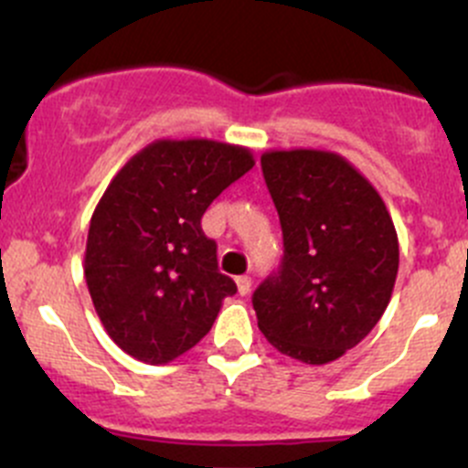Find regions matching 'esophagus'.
<instances>
[{
	"label": "esophagus",
	"mask_w": 468,
	"mask_h": 468,
	"mask_svg": "<svg viewBox=\"0 0 468 468\" xmlns=\"http://www.w3.org/2000/svg\"><path fill=\"white\" fill-rule=\"evenodd\" d=\"M235 282H238V292L242 296H247L249 292H251V278H249V276H239Z\"/></svg>",
	"instance_id": "34e87169"
}]
</instances>
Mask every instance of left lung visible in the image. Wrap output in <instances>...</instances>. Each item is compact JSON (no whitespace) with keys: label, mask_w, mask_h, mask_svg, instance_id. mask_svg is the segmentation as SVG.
Listing matches in <instances>:
<instances>
[{"label":"left lung","mask_w":468,"mask_h":468,"mask_svg":"<svg viewBox=\"0 0 468 468\" xmlns=\"http://www.w3.org/2000/svg\"><path fill=\"white\" fill-rule=\"evenodd\" d=\"M261 165L285 253L253 292L258 328L282 356L328 365L357 346L389 303L394 221L376 187L333 151H264Z\"/></svg>","instance_id":"left-lung-1"}]
</instances>
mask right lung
<instances>
[{
	"mask_svg": "<svg viewBox=\"0 0 468 468\" xmlns=\"http://www.w3.org/2000/svg\"><path fill=\"white\" fill-rule=\"evenodd\" d=\"M253 165L247 146L155 140L99 199L83 271L103 328L135 360L167 365L190 351L238 292L217 269L201 217Z\"/></svg>",
	"mask_w": 468,
	"mask_h": 468,
	"instance_id": "right-lung-1",
	"label": "right lung"
}]
</instances>
